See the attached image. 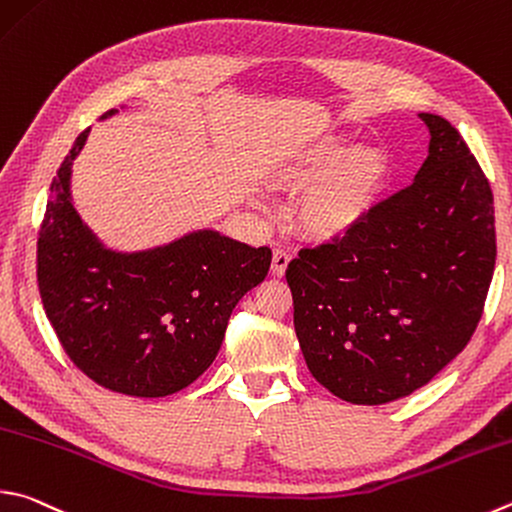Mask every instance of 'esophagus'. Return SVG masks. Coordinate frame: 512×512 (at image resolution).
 I'll use <instances>...</instances> for the list:
<instances>
[{
    "label": "esophagus",
    "mask_w": 512,
    "mask_h": 512,
    "mask_svg": "<svg viewBox=\"0 0 512 512\" xmlns=\"http://www.w3.org/2000/svg\"><path fill=\"white\" fill-rule=\"evenodd\" d=\"M291 262V255H288V250L284 248H275L273 250V264H271V273L282 277L286 273V266Z\"/></svg>",
    "instance_id": "esophagus-1"
}]
</instances>
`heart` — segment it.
I'll list each match as a JSON object with an SVG mask.
<instances>
[{
  "label": "heart",
  "mask_w": 512,
  "mask_h": 512,
  "mask_svg": "<svg viewBox=\"0 0 512 512\" xmlns=\"http://www.w3.org/2000/svg\"><path fill=\"white\" fill-rule=\"evenodd\" d=\"M387 156L365 147L356 150L340 138H327L300 154L280 172L291 190H309L297 208V224L315 239H333L356 228L383 192Z\"/></svg>",
  "instance_id": "b5f03b06"
}]
</instances>
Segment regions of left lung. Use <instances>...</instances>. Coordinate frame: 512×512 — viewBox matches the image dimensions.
<instances>
[{"mask_svg": "<svg viewBox=\"0 0 512 512\" xmlns=\"http://www.w3.org/2000/svg\"><path fill=\"white\" fill-rule=\"evenodd\" d=\"M421 118L432 138L414 183L286 268L306 367L353 405L430 383L470 342L495 271L486 174L457 127Z\"/></svg>", "mask_w": 512, "mask_h": 512, "instance_id": "1", "label": "left lung"}]
</instances>
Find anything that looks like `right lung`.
<instances>
[{"label":"right lung","mask_w":512,"mask_h":512,"mask_svg":"<svg viewBox=\"0 0 512 512\" xmlns=\"http://www.w3.org/2000/svg\"><path fill=\"white\" fill-rule=\"evenodd\" d=\"M89 129L64 156L37 235L46 318L73 365L100 387L138 398L181 392L217 358L232 309L264 282L273 253L210 230L136 255L100 248L69 201L71 165Z\"/></svg>","instance_id":"right-lung-1"}]
</instances>
